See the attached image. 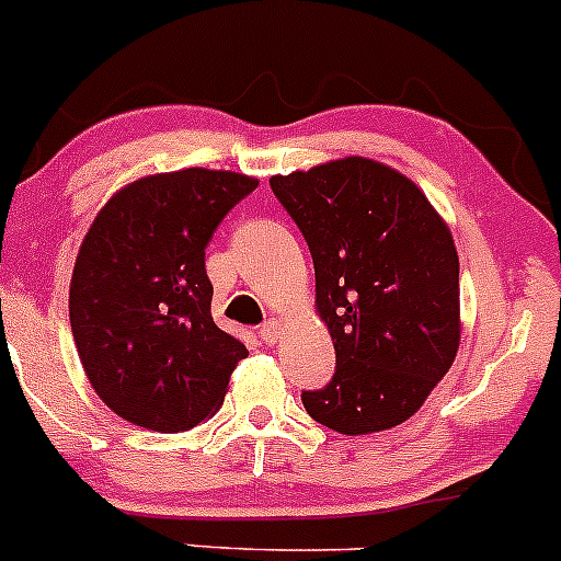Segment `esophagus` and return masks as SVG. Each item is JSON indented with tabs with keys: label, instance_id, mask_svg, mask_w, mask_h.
<instances>
[{
	"label": "esophagus",
	"instance_id": "1",
	"mask_svg": "<svg viewBox=\"0 0 561 561\" xmlns=\"http://www.w3.org/2000/svg\"><path fill=\"white\" fill-rule=\"evenodd\" d=\"M280 332H283L280 321L278 319H270L262 329H259V337H262L267 345H275L280 340Z\"/></svg>",
	"mask_w": 561,
	"mask_h": 561
}]
</instances>
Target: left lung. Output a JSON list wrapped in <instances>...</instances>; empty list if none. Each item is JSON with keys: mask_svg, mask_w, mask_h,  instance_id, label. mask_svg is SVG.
<instances>
[{"mask_svg": "<svg viewBox=\"0 0 561 561\" xmlns=\"http://www.w3.org/2000/svg\"><path fill=\"white\" fill-rule=\"evenodd\" d=\"M270 188L302 232L316 305L337 367L302 405L340 435L410 419L459 348V256L421 188L378 161L351 156L275 175Z\"/></svg>", "mask_w": 561, "mask_h": 561, "instance_id": "left-lung-1", "label": "left lung"}]
</instances>
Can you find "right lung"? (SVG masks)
Instances as JSON below:
<instances>
[{
    "mask_svg": "<svg viewBox=\"0 0 561 561\" xmlns=\"http://www.w3.org/2000/svg\"><path fill=\"white\" fill-rule=\"evenodd\" d=\"M259 181L192 170L121 188L91 224L69 286L85 375L129 424L183 432L221 408L245 343L216 327L205 248Z\"/></svg>",
    "mask_w": 561,
    "mask_h": 561,
    "instance_id": "add662e5",
    "label": "right lung"
}]
</instances>
